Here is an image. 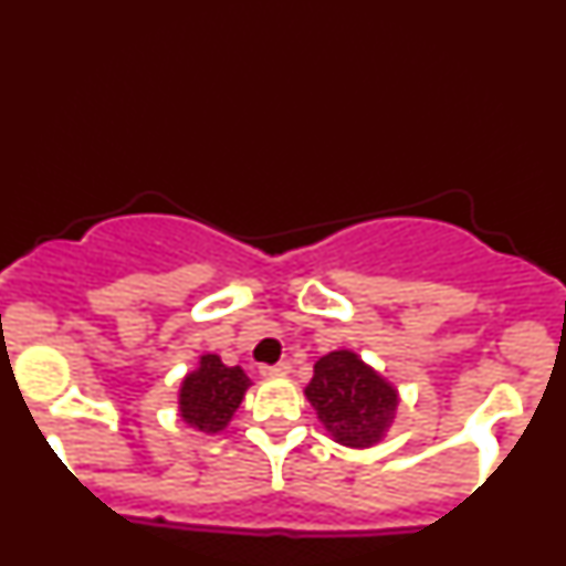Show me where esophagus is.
Listing matches in <instances>:
<instances>
[{"instance_id": "1", "label": "esophagus", "mask_w": 566, "mask_h": 566, "mask_svg": "<svg viewBox=\"0 0 566 566\" xmlns=\"http://www.w3.org/2000/svg\"><path fill=\"white\" fill-rule=\"evenodd\" d=\"M292 371V364L290 361H280L276 366H262L260 368V374L264 376V378H274V376H286Z\"/></svg>"}]
</instances>
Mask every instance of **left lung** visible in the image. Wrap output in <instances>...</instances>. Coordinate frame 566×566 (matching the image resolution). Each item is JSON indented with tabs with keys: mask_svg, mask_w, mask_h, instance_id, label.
<instances>
[{
	"mask_svg": "<svg viewBox=\"0 0 566 566\" xmlns=\"http://www.w3.org/2000/svg\"><path fill=\"white\" fill-rule=\"evenodd\" d=\"M304 396L328 438L354 450L381 443L400 400L398 388L352 348H336L318 358Z\"/></svg>",
	"mask_w": 566,
	"mask_h": 566,
	"instance_id": "obj_1",
	"label": "left lung"
}]
</instances>
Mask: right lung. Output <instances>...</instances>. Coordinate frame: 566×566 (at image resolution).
I'll use <instances>...</instances> for the list:
<instances>
[{
    "label": "right lung",
    "instance_id": "add662e5",
    "mask_svg": "<svg viewBox=\"0 0 566 566\" xmlns=\"http://www.w3.org/2000/svg\"><path fill=\"white\" fill-rule=\"evenodd\" d=\"M250 386L242 366H224L218 354H202L198 366L180 381L178 416L185 426L218 436L230 426Z\"/></svg>",
    "mask_w": 566,
    "mask_h": 566
}]
</instances>
